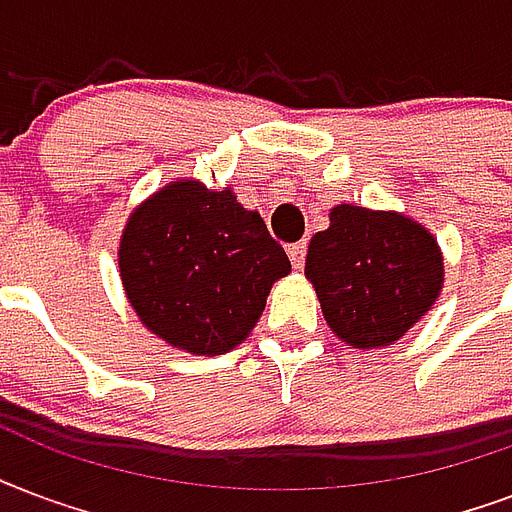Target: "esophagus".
Masks as SVG:
<instances>
[{
  "label": "esophagus",
  "instance_id": "34e87169",
  "mask_svg": "<svg viewBox=\"0 0 512 512\" xmlns=\"http://www.w3.org/2000/svg\"><path fill=\"white\" fill-rule=\"evenodd\" d=\"M288 256H291L293 267H296V269L304 267V259H307V243L288 245Z\"/></svg>",
  "mask_w": 512,
  "mask_h": 512
}]
</instances>
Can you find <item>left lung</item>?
Returning <instances> with one entry per match:
<instances>
[{
    "instance_id": "obj_1",
    "label": "left lung",
    "mask_w": 512,
    "mask_h": 512,
    "mask_svg": "<svg viewBox=\"0 0 512 512\" xmlns=\"http://www.w3.org/2000/svg\"><path fill=\"white\" fill-rule=\"evenodd\" d=\"M339 339L387 347L406 334L443 285L438 243L417 221L358 205H336L331 227L310 240L307 267Z\"/></svg>"
}]
</instances>
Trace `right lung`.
<instances>
[{
    "label": "right lung",
    "mask_w": 512,
    "mask_h": 512,
    "mask_svg": "<svg viewBox=\"0 0 512 512\" xmlns=\"http://www.w3.org/2000/svg\"><path fill=\"white\" fill-rule=\"evenodd\" d=\"M291 272L283 245L229 189L176 181L130 216L120 275L149 331L194 355H221L259 323L277 277Z\"/></svg>",
    "instance_id": "right-lung-1"
}]
</instances>
